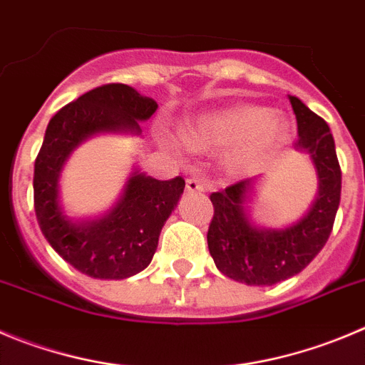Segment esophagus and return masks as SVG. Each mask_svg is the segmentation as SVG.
<instances>
[{
  "mask_svg": "<svg viewBox=\"0 0 365 365\" xmlns=\"http://www.w3.org/2000/svg\"><path fill=\"white\" fill-rule=\"evenodd\" d=\"M185 189H187V192H203V190H205V185H203L200 180L189 178L185 183Z\"/></svg>",
  "mask_w": 365,
  "mask_h": 365,
  "instance_id": "1",
  "label": "esophagus"
}]
</instances>
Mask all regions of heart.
Wrapping results in <instances>:
<instances>
[{
	"label": "heart",
	"instance_id": "b5f03b06",
	"mask_svg": "<svg viewBox=\"0 0 365 365\" xmlns=\"http://www.w3.org/2000/svg\"><path fill=\"white\" fill-rule=\"evenodd\" d=\"M284 135V122L257 106H236L205 115L183 131L185 142L196 149L236 148L232 163L243 165L267 155Z\"/></svg>",
	"mask_w": 365,
	"mask_h": 365
}]
</instances>
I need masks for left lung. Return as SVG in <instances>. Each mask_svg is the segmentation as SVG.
<instances>
[{"label": "left lung", "mask_w": 365, "mask_h": 365, "mask_svg": "<svg viewBox=\"0 0 365 365\" xmlns=\"http://www.w3.org/2000/svg\"><path fill=\"white\" fill-rule=\"evenodd\" d=\"M290 102L299 131L295 148L308 153L319 178V194L308 212L286 229H259L247 210L255 178L210 194V255L221 274L250 286H272L304 270L328 241L339 210L342 173L329 125L297 97Z\"/></svg>", "instance_id": "left-lung-1"}]
</instances>
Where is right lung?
Returning a JSON list of instances; mask_svg holds the SVG:
<instances>
[{"label": "right lung", "mask_w": 365, "mask_h": 365, "mask_svg": "<svg viewBox=\"0 0 365 365\" xmlns=\"http://www.w3.org/2000/svg\"><path fill=\"white\" fill-rule=\"evenodd\" d=\"M158 104L128 84H104L61 108L44 133L34 165V207L41 232L75 270L93 279H125L151 263L163 223L185 180H160L133 171L110 212L73 221L59 203V178L75 148L97 133L140 135Z\"/></svg>", "instance_id": "1"}]
</instances>
